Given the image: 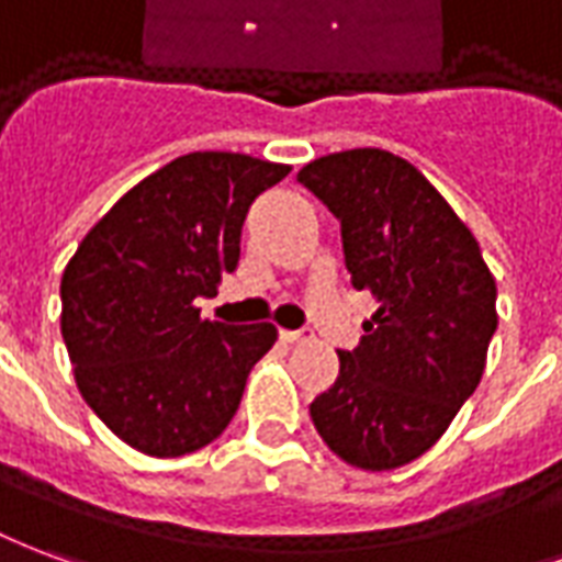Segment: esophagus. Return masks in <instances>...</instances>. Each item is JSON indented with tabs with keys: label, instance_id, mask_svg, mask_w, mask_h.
I'll return each instance as SVG.
<instances>
[{
	"label": "esophagus",
	"instance_id": "esophagus-1",
	"mask_svg": "<svg viewBox=\"0 0 562 562\" xmlns=\"http://www.w3.org/2000/svg\"><path fill=\"white\" fill-rule=\"evenodd\" d=\"M311 338H314L311 329H281V341L284 344H305Z\"/></svg>",
	"mask_w": 562,
	"mask_h": 562
}]
</instances>
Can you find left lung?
I'll use <instances>...</instances> for the list:
<instances>
[{
	"instance_id": "obj_1",
	"label": "left lung",
	"mask_w": 562,
	"mask_h": 562,
	"mask_svg": "<svg viewBox=\"0 0 562 562\" xmlns=\"http://www.w3.org/2000/svg\"><path fill=\"white\" fill-rule=\"evenodd\" d=\"M341 221L350 284L376 299L341 374L311 404L323 443L359 470L428 452L476 392L497 284L479 241L425 176L383 149L335 151L296 176Z\"/></svg>"
}]
</instances>
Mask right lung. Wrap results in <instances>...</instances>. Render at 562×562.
Returning <instances> with one entry per match:
<instances>
[{"label":"right lung","mask_w":562,"mask_h":562,"mask_svg":"<svg viewBox=\"0 0 562 562\" xmlns=\"http://www.w3.org/2000/svg\"><path fill=\"white\" fill-rule=\"evenodd\" d=\"M286 173L239 151L182 155L131 188L65 266L77 389L137 452L179 458L212 443L272 350V323L203 321L194 302L239 266L248 209Z\"/></svg>","instance_id":"add662e5"}]
</instances>
